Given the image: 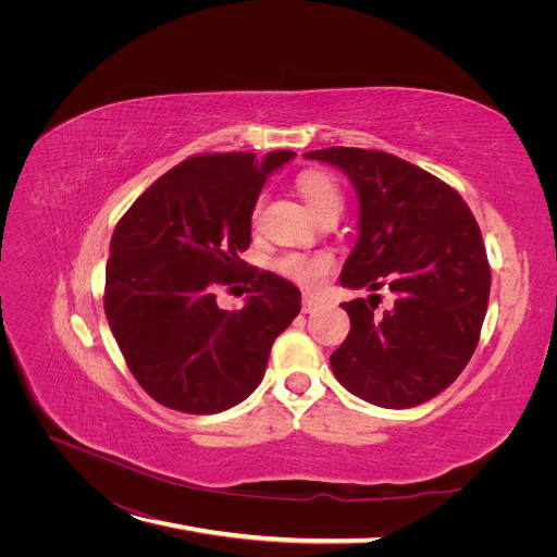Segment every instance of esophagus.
Returning <instances> with one entry per match:
<instances>
[{"mask_svg": "<svg viewBox=\"0 0 557 557\" xmlns=\"http://www.w3.org/2000/svg\"><path fill=\"white\" fill-rule=\"evenodd\" d=\"M318 307H320V300H318V298H313V296H305V298H302V311H305V313H313Z\"/></svg>", "mask_w": 557, "mask_h": 557, "instance_id": "34e87169", "label": "esophagus"}]
</instances>
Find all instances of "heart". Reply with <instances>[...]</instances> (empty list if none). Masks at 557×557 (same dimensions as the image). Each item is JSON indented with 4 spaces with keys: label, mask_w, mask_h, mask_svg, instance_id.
<instances>
[{
    "label": "heart",
    "mask_w": 557,
    "mask_h": 557,
    "mask_svg": "<svg viewBox=\"0 0 557 557\" xmlns=\"http://www.w3.org/2000/svg\"><path fill=\"white\" fill-rule=\"evenodd\" d=\"M298 191L305 198V202L309 205V210L318 216H330V214H341L343 210V191L338 187V183L332 178L330 173L325 171H305L300 173L298 178ZM259 208L252 210V216H257ZM334 267V261L330 255L315 252V255H307V252H286L275 261L277 273H282L284 277L294 280L296 284L305 286V288H315L325 282V277L330 275Z\"/></svg>",
    "instance_id": "heart-1"
}]
</instances>
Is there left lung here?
<instances>
[{
  "label": "left lung",
  "mask_w": 557,
  "mask_h": 557,
  "mask_svg": "<svg viewBox=\"0 0 557 557\" xmlns=\"http://www.w3.org/2000/svg\"><path fill=\"white\" fill-rule=\"evenodd\" d=\"M341 169L357 189L359 239L341 271L347 288L386 285L393 310L343 302L349 334L330 357L338 384L382 408H413L456 382L472 359L490 298V267L474 214L424 169L391 153H305Z\"/></svg>",
  "instance_id": "left-lung-1"
}]
</instances>
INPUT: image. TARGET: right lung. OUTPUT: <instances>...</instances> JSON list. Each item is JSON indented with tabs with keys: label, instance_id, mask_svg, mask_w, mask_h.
<instances>
[{
	"label": "right lung",
	"instance_id": "1",
	"mask_svg": "<svg viewBox=\"0 0 557 557\" xmlns=\"http://www.w3.org/2000/svg\"><path fill=\"white\" fill-rule=\"evenodd\" d=\"M296 153H212L173 166L116 223L106 267V318L139 382L162 406L212 416L244 401L267 372L273 341L300 313V290L248 263L250 223L269 175ZM244 278L242 310L215 286Z\"/></svg>",
	"mask_w": 557,
	"mask_h": 557
}]
</instances>
